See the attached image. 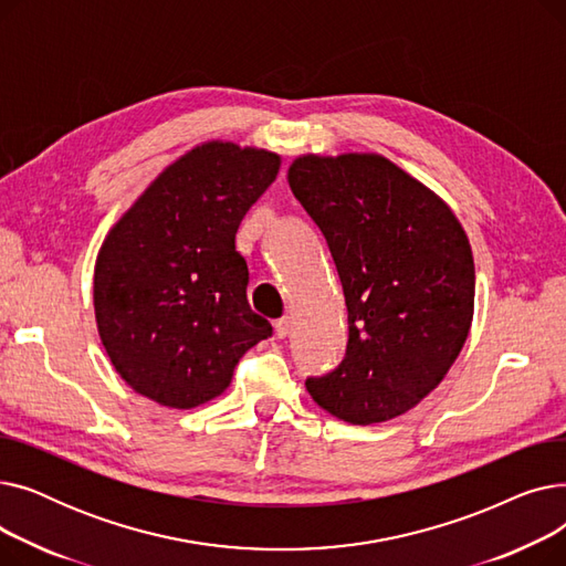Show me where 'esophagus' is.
I'll list each match as a JSON object with an SVG mask.
<instances>
[{
	"mask_svg": "<svg viewBox=\"0 0 566 566\" xmlns=\"http://www.w3.org/2000/svg\"><path fill=\"white\" fill-rule=\"evenodd\" d=\"M289 333H291V318H289V316L277 318V321H275V335H277L280 339H284Z\"/></svg>",
	"mask_w": 566,
	"mask_h": 566,
	"instance_id": "obj_1",
	"label": "esophagus"
}]
</instances>
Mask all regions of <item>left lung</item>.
<instances>
[{"mask_svg":"<svg viewBox=\"0 0 566 566\" xmlns=\"http://www.w3.org/2000/svg\"><path fill=\"white\" fill-rule=\"evenodd\" d=\"M289 186L325 235L348 310L344 360L307 390L344 422L392 420L438 388L468 339V235L448 203L376 154L301 156Z\"/></svg>","mask_w":566,"mask_h":566,"instance_id":"obj_1","label":"left lung"}]
</instances>
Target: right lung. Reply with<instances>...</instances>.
<instances>
[{
  "instance_id": "obj_1",
  "label": "right lung",
  "mask_w": 566,
  "mask_h": 566,
  "mask_svg": "<svg viewBox=\"0 0 566 566\" xmlns=\"http://www.w3.org/2000/svg\"><path fill=\"white\" fill-rule=\"evenodd\" d=\"M280 156L206 142L122 216L96 259L101 342L130 388L167 408L222 395L245 350L273 335L248 303L235 231L275 181Z\"/></svg>"
}]
</instances>
